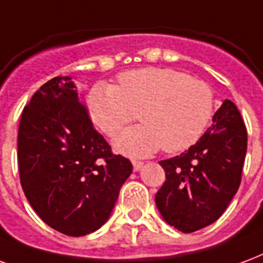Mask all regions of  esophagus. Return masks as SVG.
<instances>
[{
    "mask_svg": "<svg viewBox=\"0 0 263 263\" xmlns=\"http://www.w3.org/2000/svg\"><path fill=\"white\" fill-rule=\"evenodd\" d=\"M143 165H144V162H141V161H133V168L134 171H140L141 168H143Z\"/></svg>",
    "mask_w": 263,
    "mask_h": 263,
    "instance_id": "34e87169",
    "label": "esophagus"
}]
</instances>
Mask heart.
I'll return each mask as SVG.
<instances>
[{"mask_svg":"<svg viewBox=\"0 0 263 263\" xmlns=\"http://www.w3.org/2000/svg\"><path fill=\"white\" fill-rule=\"evenodd\" d=\"M119 85L99 82L88 95L93 123L109 137L139 118L137 127L116 140V148L130 155L160 150L179 153L192 147L208 129L214 93L208 82L171 68H139L122 72Z\"/></svg>","mask_w":263,"mask_h":263,"instance_id":"1","label":"heart"}]
</instances>
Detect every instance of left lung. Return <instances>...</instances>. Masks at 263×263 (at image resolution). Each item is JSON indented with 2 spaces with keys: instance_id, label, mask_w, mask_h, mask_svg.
Returning <instances> with one entry per match:
<instances>
[{
  "instance_id": "1",
  "label": "left lung",
  "mask_w": 263,
  "mask_h": 263,
  "mask_svg": "<svg viewBox=\"0 0 263 263\" xmlns=\"http://www.w3.org/2000/svg\"><path fill=\"white\" fill-rule=\"evenodd\" d=\"M245 154L247 127L237 106L226 99L196 144L160 161L165 182L155 203L166 223L182 233L214 223L238 191Z\"/></svg>"
}]
</instances>
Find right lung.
Here are the masks:
<instances>
[{"label":"right lung","mask_w":263,"mask_h":263,"mask_svg":"<svg viewBox=\"0 0 263 263\" xmlns=\"http://www.w3.org/2000/svg\"><path fill=\"white\" fill-rule=\"evenodd\" d=\"M21 185L30 206L55 231L82 237L106 223L133 171L93 129L70 77H54L22 110Z\"/></svg>","instance_id":"add662e5"}]
</instances>
